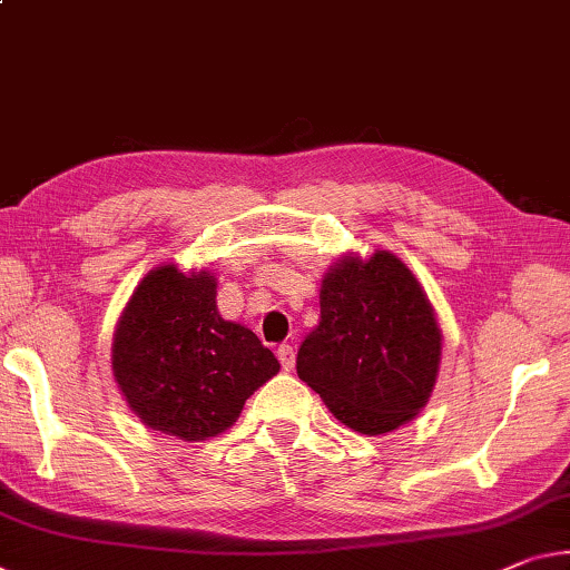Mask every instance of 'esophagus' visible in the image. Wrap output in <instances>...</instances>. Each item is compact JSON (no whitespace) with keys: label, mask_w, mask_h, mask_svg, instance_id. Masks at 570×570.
I'll return each mask as SVG.
<instances>
[{"label":"esophagus","mask_w":570,"mask_h":570,"mask_svg":"<svg viewBox=\"0 0 570 570\" xmlns=\"http://www.w3.org/2000/svg\"><path fill=\"white\" fill-rule=\"evenodd\" d=\"M276 355H278V363H282L284 370H292V367H294V363H296V352H294L292 345H282V347L276 350Z\"/></svg>","instance_id":"obj_1"}]
</instances>
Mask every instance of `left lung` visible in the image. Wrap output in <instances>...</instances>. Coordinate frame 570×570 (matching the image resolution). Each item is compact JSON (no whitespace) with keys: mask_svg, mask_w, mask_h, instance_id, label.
Segmentation results:
<instances>
[{"mask_svg":"<svg viewBox=\"0 0 570 570\" xmlns=\"http://www.w3.org/2000/svg\"><path fill=\"white\" fill-rule=\"evenodd\" d=\"M439 363L436 314L399 256H345L327 271L296 373L334 419L367 436L403 426L426 405Z\"/></svg>","mask_w":570,"mask_h":570,"instance_id":"1","label":"left lung"}]
</instances>
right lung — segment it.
Masks as SVG:
<instances>
[{
	"label": "right lung",
	"instance_id": "obj_1",
	"mask_svg": "<svg viewBox=\"0 0 570 570\" xmlns=\"http://www.w3.org/2000/svg\"><path fill=\"white\" fill-rule=\"evenodd\" d=\"M215 288L207 271H149L114 334L111 367L129 409L144 426L185 441L230 429L282 367L248 327L220 317Z\"/></svg>",
	"mask_w": 570,
	"mask_h": 570
}]
</instances>
